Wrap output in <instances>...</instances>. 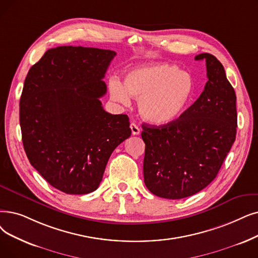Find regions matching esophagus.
<instances>
[{
  "instance_id": "1",
  "label": "esophagus",
  "mask_w": 258,
  "mask_h": 258,
  "mask_svg": "<svg viewBox=\"0 0 258 258\" xmlns=\"http://www.w3.org/2000/svg\"><path fill=\"white\" fill-rule=\"evenodd\" d=\"M131 130H132V134H133V135H139V134H140V128H139V126L136 124V123H131Z\"/></svg>"
}]
</instances>
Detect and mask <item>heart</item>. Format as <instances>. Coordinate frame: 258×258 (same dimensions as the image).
Instances as JSON below:
<instances>
[{
	"mask_svg": "<svg viewBox=\"0 0 258 258\" xmlns=\"http://www.w3.org/2000/svg\"><path fill=\"white\" fill-rule=\"evenodd\" d=\"M108 88L111 99L123 105L130 104V95L138 99L140 116L156 125L177 120L195 95L192 76L170 63H155L133 70L125 76L124 84L117 78H110Z\"/></svg>",
	"mask_w": 258,
	"mask_h": 258,
	"instance_id": "b5f03b06",
	"label": "heart"
}]
</instances>
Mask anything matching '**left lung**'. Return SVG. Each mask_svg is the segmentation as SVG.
Masks as SVG:
<instances>
[{"instance_id":"1","label":"left lung","mask_w":258,"mask_h":258,"mask_svg":"<svg viewBox=\"0 0 258 258\" xmlns=\"http://www.w3.org/2000/svg\"><path fill=\"white\" fill-rule=\"evenodd\" d=\"M205 60L204 92L177 120L160 126L143 123L144 183L166 199L192 196L217 176L236 137V95L222 64L211 53Z\"/></svg>"}]
</instances>
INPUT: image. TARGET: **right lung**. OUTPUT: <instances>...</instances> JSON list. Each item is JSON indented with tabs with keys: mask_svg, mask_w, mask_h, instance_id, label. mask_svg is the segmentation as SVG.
I'll return each mask as SVG.
<instances>
[{
	"mask_svg": "<svg viewBox=\"0 0 258 258\" xmlns=\"http://www.w3.org/2000/svg\"><path fill=\"white\" fill-rule=\"evenodd\" d=\"M116 52L82 46L48 49L30 67L20 99L22 141L30 164L66 194L94 192L106 163L132 131L100 98Z\"/></svg>",
	"mask_w": 258,
	"mask_h": 258,
	"instance_id": "add662e5",
	"label": "right lung"
}]
</instances>
